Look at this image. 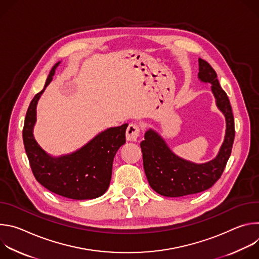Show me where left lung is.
<instances>
[{"instance_id":"8db88e82","label":"left lung","mask_w":259,"mask_h":259,"mask_svg":"<svg viewBox=\"0 0 259 259\" xmlns=\"http://www.w3.org/2000/svg\"><path fill=\"white\" fill-rule=\"evenodd\" d=\"M58 61L50 70L44 89L35 94L27 108L22 131L25 153L32 173L44 188L72 200H92L102 196L108 187L114 158L126 142L128 124L109 127L96 134L80 149L53 156L35 140L36 105L53 80Z\"/></svg>"}]
</instances>
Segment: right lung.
I'll return each instance as SVG.
<instances>
[{"label":"right lung","mask_w":259,"mask_h":259,"mask_svg":"<svg viewBox=\"0 0 259 259\" xmlns=\"http://www.w3.org/2000/svg\"><path fill=\"white\" fill-rule=\"evenodd\" d=\"M198 79L201 83L211 85L216 106L226 119L225 139L213 160L195 163L174 154L156 129H147L140 143L143 167L152 189L164 197H182L210 189L223 174L232 152L235 138L232 106L227 93L219 85L216 72L201 58Z\"/></svg>","instance_id":"add662e5"}]
</instances>
